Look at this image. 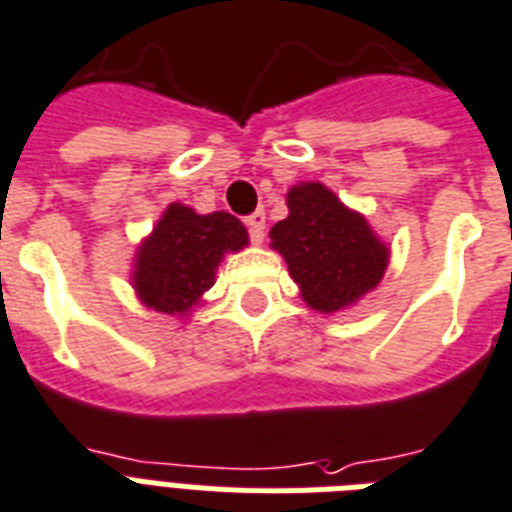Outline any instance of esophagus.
Listing matches in <instances>:
<instances>
[{
  "label": "esophagus",
  "instance_id": "obj_1",
  "mask_svg": "<svg viewBox=\"0 0 512 512\" xmlns=\"http://www.w3.org/2000/svg\"><path fill=\"white\" fill-rule=\"evenodd\" d=\"M245 227H248V235H251L253 243H261L264 240V227H267V216L264 211H253L251 216H245Z\"/></svg>",
  "mask_w": 512,
  "mask_h": 512
}]
</instances>
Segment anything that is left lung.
<instances>
[{"label": "left lung", "mask_w": 512, "mask_h": 512, "mask_svg": "<svg viewBox=\"0 0 512 512\" xmlns=\"http://www.w3.org/2000/svg\"><path fill=\"white\" fill-rule=\"evenodd\" d=\"M288 208V219L277 222L269 237L306 304L325 314L341 312L378 285L388 248L372 235L365 216L349 211L320 182L293 187Z\"/></svg>", "instance_id": "8db88e82"}]
</instances>
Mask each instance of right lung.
Masks as SVG:
<instances>
[{
  "label": "right lung",
  "mask_w": 512,
  "mask_h": 512,
  "mask_svg": "<svg viewBox=\"0 0 512 512\" xmlns=\"http://www.w3.org/2000/svg\"><path fill=\"white\" fill-rule=\"evenodd\" d=\"M248 232L227 211L195 214L171 203L142 243L134 264V288L142 304L163 314H185L216 280V267L227 251H240Z\"/></svg>",
  "instance_id": "right-lung-1"
}]
</instances>
